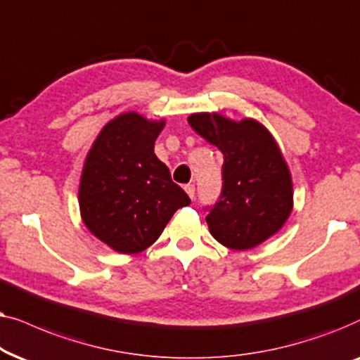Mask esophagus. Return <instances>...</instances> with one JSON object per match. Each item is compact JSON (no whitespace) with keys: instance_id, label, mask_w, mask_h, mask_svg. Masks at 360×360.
<instances>
[{"instance_id":"obj_1","label":"esophagus","mask_w":360,"mask_h":360,"mask_svg":"<svg viewBox=\"0 0 360 360\" xmlns=\"http://www.w3.org/2000/svg\"><path fill=\"white\" fill-rule=\"evenodd\" d=\"M184 191H186V193H188V195H189L191 199H194V194H195L194 184H186V186H184Z\"/></svg>"}]
</instances>
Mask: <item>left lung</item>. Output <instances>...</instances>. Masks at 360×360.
Returning <instances> with one entry per match:
<instances>
[{"instance_id":"8db88e82","label":"left lung","mask_w":360,"mask_h":360,"mask_svg":"<svg viewBox=\"0 0 360 360\" xmlns=\"http://www.w3.org/2000/svg\"><path fill=\"white\" fill-rule=\"evenodd\" d=\"M188 122L224 155L222 194L207 220L212 237L250 250L283 227L293 209V181L275 138L260 122L193 113Z\"/></svg>"}]
</instances>
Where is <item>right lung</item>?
<instances>
[{
    "instance_id": "right-lung-1",
    "label": "right lung",
    "mask_w": 360,
    "mask_h": 360,
    "mask_svg": "<svg viewBox=\"0 0 360 360\" xmlns=\"http://www.w3.org/2000/svg\"><path fill=\"white\" fill-rule=\"evenodd\" d=\"M165 124L136 112L118 115L102 128L85 158L80 215L98 240L120 253L146 250L172 214L191 204L155 155Z\"/></svg>"
}]
</instances>
